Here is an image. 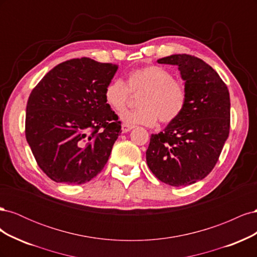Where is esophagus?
Segmentation results:
<instances>
[{
    "instance_id": "1",
    "label": "esophagus",
    "mask_w": 257,
    "mask_h": 257,
    "mask_svg": "<svg viewBox=\"0 0 257 257\" xmlns=\"http://www.w3.org/2000/svg\"><path fill=\"white\" fill-rule=\"evenodd\" d=\"M133 127H134V126L128 125V124H122V126H121L122 133H127V132H130Z\"/></svg>"
}]
</instances>
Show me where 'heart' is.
Segmentation results:
<instances>
[{"label": "heart", "mask_w": 257, "mask_h": 257, "mask_svg": "<svg viewBox=\"0 0 257 257\" xmlns=\"http://www.w3.org/2000/svg\"><path fill=\"white\" fill-rule=\"evenodd\" d=\"M131 92L141 95L137 99L139 108L121 114L122 120L128 124L153 126L159 119L162 123H172L181 115L186 104L184 84L176 80L167 68L159 65L130 72L126 84L119 78L111 80L104 91L105 102L114 111H122Z\"/></svg>", "instance_id": "heart-1"}]
</instances>
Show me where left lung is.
I'll return each instance as SVG.
<instances>
[{"instance_id":"8db88e82","label":"left lung","mask_w":257,"mask_h":257,"mask_svg":"<svg viewBox=\"0 0 257 257\" xmlns=\"http://www.w3.org/2000/svg\"><path fill=\"white\" fill-rule=\"evenodd\" d=\"M158 62L178 66L185 81L186 104L177 120L151 135L147 164L166 184H193L213 169L228 137L229 92L219 74L196 57L173 54Z\"/></svg>"}]
</instances>
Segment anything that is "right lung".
<instances>
[{"label":"right lung","instance_id":"add662e5","mask_svg":"<svg viewBox=\"0 0 257 257\" xmlns=\"http://www.w3.org/2000/svg\"><path fill=\"white\" fill-rule=\"evenodd\" d=\"M118 66L90 58L53 67L31 92L26 138L51 180L83 184L102 172L121 133L104 91Z\"/></svg>","mask_w":257,"mask_h":257}]
</instances>
